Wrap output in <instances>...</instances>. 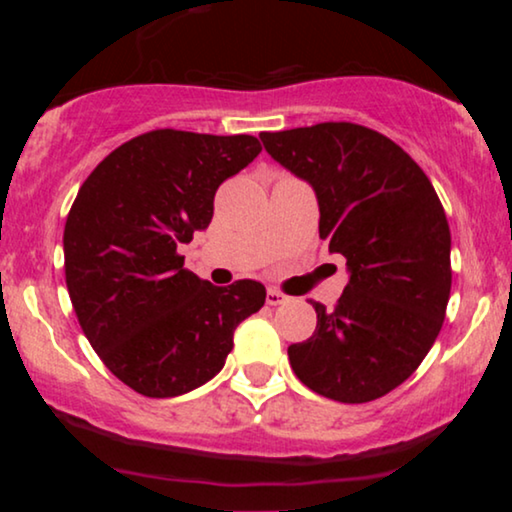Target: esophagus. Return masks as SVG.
<instances>
[{"instance_id":"obj_1","label":"esophagus","mask_w":512,"mask_h":512,"mask_svg":"<svg viewBox=\"0 0 512 512\" xmlns=\"http://www.w3.org/2000/svg\"><path fill=\"white\" fill-rule=\"evenodd\" d=\"M265 300H268V305H284V303H289V296H284L282 291H277V289H268V296H265Z\"/></svg>"}]
</instances>
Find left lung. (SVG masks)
<instances>
[{
  "label": "left lung",
  "instance_id": "1",
  "mask_svg": "<svg viewBox=\"0 0 512 512\" xmlns=\"http://www.w3.org/2000/svg\"><path fill=\"white\" fill-rule=\"evenodd\" d=\"M265 151L305 179L319 237L347 261L338 305L312 303V338L289 347L293 373L319 396L375 401L415 373L450 300V226L422 167L356 123L261 132Z\"/></svg>",
  "mask_w": 512,
  "mask_h": 512
}]
</instances>
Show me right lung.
<instances>
[{"mask_svg":"<svg viewBox=\"0 0 512 512\" xmlns=\"http://www.w3.org/2000/svg\"><path fill=\"white\" fill-rule=\"evenodd\" d=\"M261 153L251 135L151 130L90 172L65 223V279L97 356L123 384L172 398L212 380L265 286H214L177 247L205 230L214 195Z\"/></svg>","mask_w":512,"mask_h":512,"instance_id":"1","label":"right lung"}]
</instances>
